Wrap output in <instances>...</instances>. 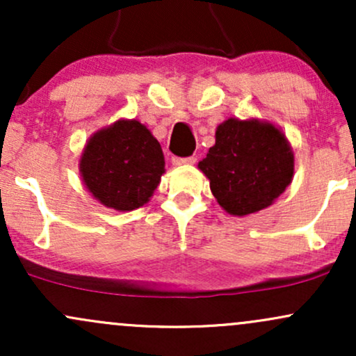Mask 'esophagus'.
<instances>
[{
  "label": "esophagus",
  "mask_w": 356,
  "mask_h": 356,
  "mask_svg": "<svg viewBox=\"0 0 356 356\" xmlns=\"http://www.w3.org/2000/svg\"><path fill=\"white\" fill-rule=\"evenodd\" d=\"M195 161H197V159H195L194 155H191V157H174L172 164L174 165H192V164H195Z\"/></svg>",
  "instance_id": "1"
}]
</instances>
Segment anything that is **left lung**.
Wrapping results in <instances>:
<instances>
[{
	"instance_id": "1",
	"label": "left lung",
	"mask_w": 356,
	"mask_h": 356,
	"mask_svg": "<svg viewBox=\"0 0 356 356\" xmlns=\"http://www.w3.org/2000/svg\"><path fill=\"white\" fill-rule=\"evenodd\" d=\"M199 169L229 214L246 216L271 206L295 172V157L283 134L271 124L229 118L216 130Z\"/></svg>"
}]
</instances>
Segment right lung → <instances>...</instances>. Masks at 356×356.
Wrapping results in <instances>:
<instances>
[{"instance_id":"obj_1","label":"right lung","mask_w":356,"mask_h":356,"mask_svg":"<svg viewBox=\"0 0 356 356\" xmlns=\"http://www.w3.org/2000/svg\"><path fill=\"white\" fill-rule=\"evenodd\" d=\"M164 164L161 144L140 122L118 120L90 138L80 172L104 206L134 211L157 189Z\"/></svg>"}]
</instances>
